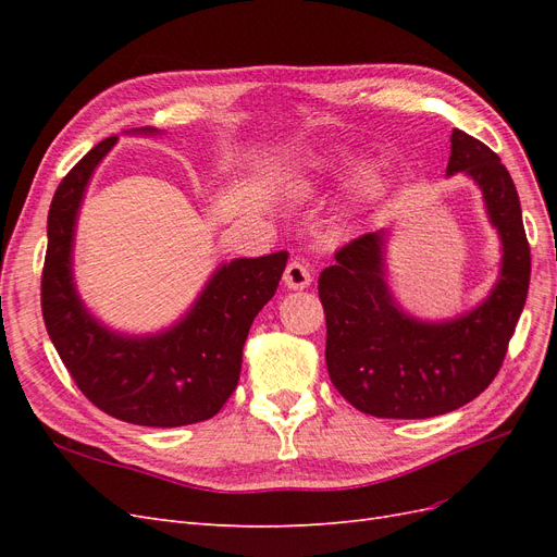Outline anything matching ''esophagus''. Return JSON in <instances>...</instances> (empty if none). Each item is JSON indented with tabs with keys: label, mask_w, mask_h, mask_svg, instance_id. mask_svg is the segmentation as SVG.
<instances>
[{
	"label": "esophagus",
	"mask_w": 557,
	"mask_h": 557,
	"mask_svg": "<svg viewBox=\"0 0 557 557\" xmlns=\"http://www.w3.org/2000/svg\"><path fill=\"white\" fill-rule=\"evenodd\" d=\"M283 283L285 288L290 290H305L311 285V269L309 264L293 260L288 267H285V274H283Z\"/></svg>",
	"instance_id": "34e87169"
}]
</instances>
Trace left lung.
I'll return each instance as SVG.
<instances>
[{
	"label": "left lung",
	"mask_w": 557,
	"mask_h": 557,
	"mask_svg": "<svg viewBox=\"0 0 557 557\" xmlns=\"http://www.w3.org/2000/svg\"><path fill=\"white\" fill-rule=\"evenodd\" d=\"M479 183L502 237V272L479 309L450 323H420L397 309L383 272V232L334 252L318 278L327 372L336 391L376 418H432L465 407L497 376L530 288V244L516 185L483 141L455 127L446 174Z\"/></svg>",
	"instance_id": "left-lung-1"
}]
</instances>
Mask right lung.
Masks as SVG:
<instances>
[{
	"label": "right lung",
	"instance_id": "1",
	"mask_svg": "<svg viewBox=\"0 0 557 557\" xmlns=\"http://www.w3.org/2000/svg\"><path fill=\"white\" fill-rule=\"evenodd\" d=\"M115 139L109 137L83 156L50 201L41 274L44 323L66 372L97 409L146 428L199 423L221 411L237 387L252 318L274 297L288 250L223 264L193 311L172 330L146 339L109 332L76 295L72 242L83 190Z\"/></svg>",
	"mask_w": 557,
	"mask_h": 557
}]
</instances>
